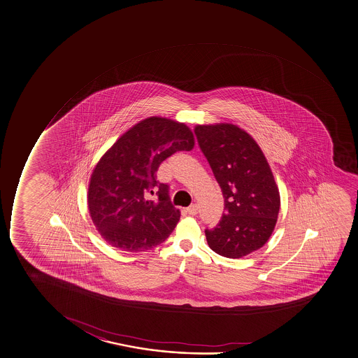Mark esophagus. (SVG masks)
Returning <instances> with one entry per match:
<instances>
[{
    "instance_id": "obj_1",
    "label": "esophagus",
    "mask_w": 358,
    "mask_h": 358,
    "mask_svg": "<svg viewBox=\"0 0 358 358\" xmlns=\"http://www.w3.org/2000/svg\"><path fill=\"white\" fill-rule=\"evenodd\" d=\"M187 212H188V214H190V215H195V214H197V212H199V206H197L196 203L189 206L188 208H187Z\"/></svg>"
}]
</instances>
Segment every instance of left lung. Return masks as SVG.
Here are the masks:
<instances>
[{"label": "left lung", "instance_id": "left-lung-1", "mask_svg": "<svg viewBox=\"0 0 358 358\" xmlns=\"http://www.w3.org/2000/svg\"><path fill=\"white\" fill-rule=\"evenodd\" d=\"M194 132L224 196V213L205 229L209 248L241 258L261 249L273 234L280 193L261 148L236 124H197Z\"/></svg>", "mask_w": 358, "mask_h": 358}]
</instances>
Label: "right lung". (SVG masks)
<instances>
[{"label":"right lung","mask_w":358,"mask_h":358,"mask_svg":"<svg viewBox=\"0 0 358 358\" xmlns=\"http://www.w3.org/2000/svg\"><path fill=\"white\" fill-rule=\"evenodd\" d=\"M193 132L182 122L151 117L124 132L101 157L88 188L94 225L109 245L141 252L169 237L181 213L170 201L169 185L157 181L162 162L193 149ZM159 188V201L146 192Z\"/></svg>","instance_id":"right-lung-1"}]
</instances>
